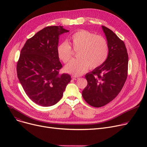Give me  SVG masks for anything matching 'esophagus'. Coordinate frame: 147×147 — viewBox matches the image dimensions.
Masks as SVG:
<instances>
[{"instance_id":"obj_1","label":"esophagus","mask_w":147,"mask_h":147,"mask_svg":"<svg viewBox=\"0 0 147 147\" xmlns=\"http://www.w3.org/2000/svg\"><path fill=\"white\" fill-rule=\"evenodd\" d=\"M71 78H72V79H73L74 80H78L79 79V77H76V76H71Z\"/></svg>"}]
</instances>
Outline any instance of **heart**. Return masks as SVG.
Masks as SVG:
<instances>
[{"instance_id":"b5f03b06","label":"heart","mask_w":147,"mask_h":147,"mask_svg":"<svg viewBox=\"0 0 147 147\" xmlns=\"http://www.w3.org/2000/svg\"><path fill=\"white\" fill-rule=\"evenodd\" d=\"M77 51L78 58L72 59L65 66L66 72L74 76H80L88 69H95L102 65L107 60L109 46L105 38L85 30H80L69 37L68 43L63 42L57 47V55L64 64L70 60L73 51Z\"/></svg>"}]
</instances>
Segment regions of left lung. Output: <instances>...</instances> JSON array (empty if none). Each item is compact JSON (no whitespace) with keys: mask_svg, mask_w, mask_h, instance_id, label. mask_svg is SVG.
Returning <instances> with one entry per match:
<instances>
[{"mask_svg":"<svg viewBox=\"0 0 147 147\" xmlns=\"http://www.w3.org/2000/svg\"><path fill=\"white\" fill-rule=\"evenodd\" d=\"M102 27L109 46V56L102 65L86 74L88 84L82 91L84 101L96 108L109 104L118 95L128 71V54L124 42L109 28Z\"/></svg>","mask_w":147,"mask_h":147,"instance_id":"1","label":"left lung"}]
</instances>
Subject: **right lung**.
Returning <instances> with one entry per match:
<instances>
[{"label": "right lung", "mask_w": 147, "mask_h": 147, "mask_svg": "<svg viewBox=\"0 0 147 147\" xmlns=\"http://www.w3.org/2000/svg\"><path fill=\"white\" fill-rule=\"evenodd\" d=\"M68 32L63 26H48L26 41L21 51L17 73L26 94L42 107L57 104L71 76L59 74L63 67L57 55L59 35Z\"/></svg>", "instance_id": "right-lung-1"}]
</instances>
